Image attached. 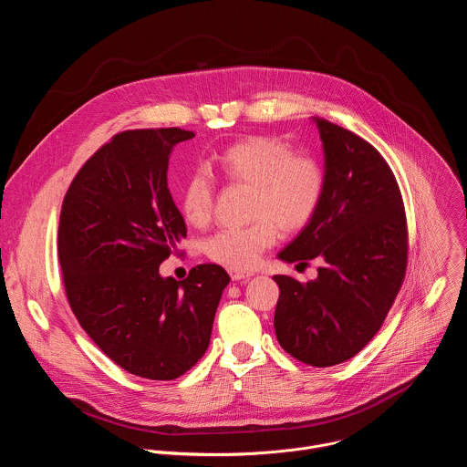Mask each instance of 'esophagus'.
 Here are the masks:
<instances>
[{
  "label": "esophagus",
  "instance_id": "34e87169",
  "mask_svg": "<svg viewBox=\"0 0 467 467\" xmlns=\"http://www.w3.org/2000/svg\"><path fill=\"white\" fill-rule=\"evenodd\" d=\"M230 275H232L234 282H241V279H248L252 275V272H243V270L230 268Z\"/></svg>",
  "mask_w": 467,
  "mask_h": 467
}]
</instances>
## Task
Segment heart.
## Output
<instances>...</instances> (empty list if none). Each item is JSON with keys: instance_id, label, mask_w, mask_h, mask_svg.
I'll list each match as a JSON object with an SVG mask.
<instances>
[{"instance_id": "1", "label": "heart", "mask_w": 467, "mask_h": 467, "mask_svg": "<svg viewBox=\"0 0 467 467\" xmlns=\"http://www.w3.org/2000/svg\"><path fill=\"white\" fill-rule=\"evenodd\" d=\"M217 174L232 185H250L248 215L241 228L212 235L206 255L234 270H250L277 237V226L287 234L304 230L318 213L326 193V171L318 158L293 152L291 145L272 136H250L224 147L212 160ZM215 180L195 169L183 180L178 202L183 219L206 226L215 210Z\"/></svg>"}]
</instances>
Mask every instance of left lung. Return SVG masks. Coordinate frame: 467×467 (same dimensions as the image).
<instances>
[{"mask_svg": "<svg viewBox=\"0 0 467 467\" xmlns=\"http://www.w3.org/2000/svg\"><path fill=\"white\" fill-rule=\"evenodd\" d=\"M326 152V193L317 217L279 259L320 263L300 284L275 274L274 329L295 358L326 368L357 355L381 329L407 272L409 230L398 180L360 136L315 119Z\"/></svg>", "mask_w": 467, "mask_h": 467, "instance_id": "8db88e82", "label": "left lung"}]
</instances>
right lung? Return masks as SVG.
<instances>
[{"instance_id": "1", "label": "right lung", "mask_w": 467, "mask_h": 467, "mask_svg": "<svg viewBox=\"0 0 467 467\" xmlns=\"http://www.w3.org/2000/svg\"><path fill=\"white\" fill-rule=\"evenodd\" d=\"M195 136L178 127L125 130L78 169L58 223L66 298L80 327L130 374L171 381L206 353L230 282L197 265L176 282L160 265L188 235L167 188L171 149Z\"/></svg>"}]
</instances>
